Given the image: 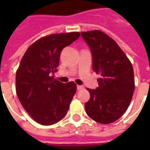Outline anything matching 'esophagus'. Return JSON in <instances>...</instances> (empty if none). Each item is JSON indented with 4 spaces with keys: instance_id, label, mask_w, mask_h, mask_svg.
Returning <instances> with one entry per match:
<instances>
[{
    "instance_id": "obj_1",
    "label": "esophagus",
    "mask_w": 150,
    "mask_h": 150,
    "mask_svg": "<svg viewBox=\"0 0 150 150\" xmlns=\"http://www.w3.org/2000/svg\"><path fill=\"white\" fill-rule=\"evenodd\" d=\"M82 89H83V86H82V85H78V86H77V90H78V91L82 90Z\"/></svg>"
}]
</instances>
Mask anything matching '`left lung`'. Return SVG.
I'll list each match as a JSON object with an SVG mask.
<instances>
[{
  "mask_svg": "<svg viewBox=\"0 0 150 150\" xmlns=\"http://www.w3.org/2000/svg\"><path fill=\"white\" fill-rule=\"evenodd\" d=\"M92 57V70L100 75L96 89L87 90L85 103L89 117L100 124H110L125 112L135 88L131 62L117 43L100 30L81 32Z\"/></svg>",
  "mask_w": 150,
  "mask_h": 150,
  "instance_id": "obj_1",
  "label": "left lung"
}]
</instances>
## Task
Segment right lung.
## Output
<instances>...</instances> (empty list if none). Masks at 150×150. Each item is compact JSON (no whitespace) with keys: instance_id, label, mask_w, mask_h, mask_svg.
<instances>
[{"instance_id":"right-lung-1","label":"right lung","mask_w":150,"mask_h":150,"mask_svg":"<svg viewBox=\"0 0 150 150\" xmlns=\"http://www.w3.org/2000/svg\"><path fill=\"white\" fill-rule=\"evenodd\" d=\"M79 36V32H71L43 37L21 59L16 73L17 95L25 110L40 125L55 124L67 113L76 84L62 83L50 75L57 71L62 49Z\"/></svg>"}]
</instances>
